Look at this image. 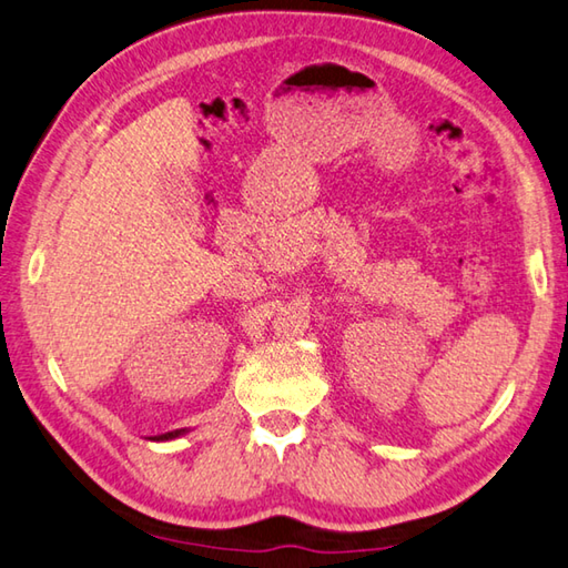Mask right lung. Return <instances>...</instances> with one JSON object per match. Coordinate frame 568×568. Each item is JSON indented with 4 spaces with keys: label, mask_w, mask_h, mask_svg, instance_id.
<instances>
[{
    "label": "right lung",
    "mask_w": 568,
    "mask_h": 568,
    "mask_svg": "<svg viewBox=\"0 0 568 568\" xmlns=\"http://www.w3.org/2000/svg\"><path fill=\"white\" fill-rule=\"evenodd\" d=\"M182 434H186V429H176V432H166V434H162V436H156V442H169V439H176V436H182Z\"/></svg>",
    "instance_id": "add662e5"
}]
</instances>
